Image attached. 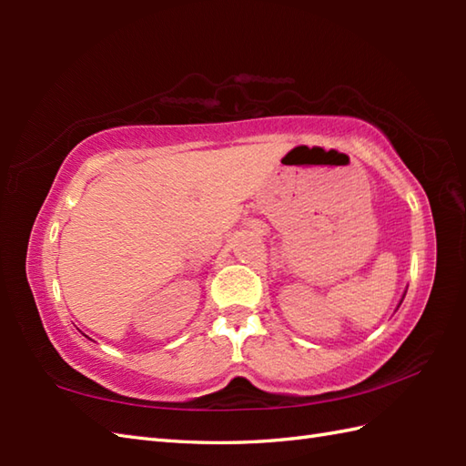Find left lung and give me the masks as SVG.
Instances as JSON below:
<instances>
[{
	"label": "left lung",
	"instance_id": "obj_1",
	"mask_svg": "<svg viewBox=\"0 0 466 466\" xmlns=\"http://www.w3.org/2000/svg\"><path fill=\"white\" fill-rule=\"evenodd\" d=\"M402 299H404V296H402Z\"/></svg>",
	"mask_w": 466,
	"mask_h": 466
}]
</instances>
